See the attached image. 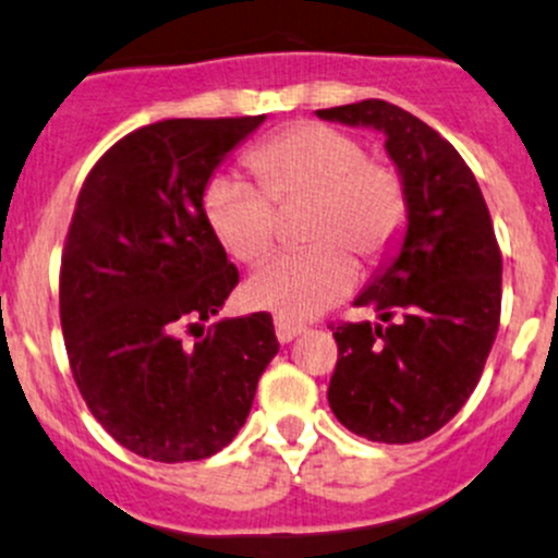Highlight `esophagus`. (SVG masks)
<instances>
[{"mask_svg": "<svg viewBox=\"0 0 558 558\" xmlns=\"http://www.w3.org/2000/svg\"><path fill=\"white\" fill-rule=\"evenodd\" d=\"M275 333H278L280 342H294L296 337H302V333H307V326L299 324V320H291V318H275Z\"/></svg>", "mask_w": 558, "mask_h": 558, "instance_id": "obj_1", "label": "esophagus"}]
</instances>
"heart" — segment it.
<instances>
[{
    "label": "heart",
    "instance_id": "1",
    "mask_svg": "<svg viewBox=\"0 0 558 558\" xmlns=\"http://www.w3.org/2000/svg\"><path fill=\"white\" fill-rule=\"evenodd\" d=\"M245 166L259 186L219 173L203 190L205 221L232 259L262 262L280 238L278 208L310 201L302 230L313 245L264 264L245 286L254 307L280 318H310L348 296L357 280L353 251L379 259L407 225L401 171L328 122L283 128L254 146Z\"/></svg>",
    "mask_w": 558,
    "mask_h": 558
}]
</instances>
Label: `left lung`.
I'll list each match as a JSON object with an SVG mask.
<instances>
[{
    "label": "left lung",
    "mask_w": 558,
    "mask_h": 558,
    "mask_svg": "<svg viewBox=\"0 0 558 558\" xmlns=\"http://www.w3.org/2000/svg\"><path fill=\"white\" fill-rule=\"evenodd\" d=\"M318 117L383 131L409 195L401 251L355 299L386 326H328L339 348L328 407L368 441H422L476 390L500 326L502 254L489 208L460 151L396 104L366 98Z\"/></svg>",
    "instance_id": "obj_1"
}]
</instances>
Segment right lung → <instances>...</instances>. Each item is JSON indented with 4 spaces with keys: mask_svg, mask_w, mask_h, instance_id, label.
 Returning a JSON list of instances; mask_svg holds the SVG:
<instances>
[{
    "mask_svg": "<svg viewBox=\"0 0 558 558\" xmlns=\"http://www.w3.org/2000/svg\"><path fill=\"white\" fill-rule=\"evenodd\" d=\"M262 122L138 128L104 151L74 205L58 283L69 368L104 430L146 460L225 449L280 350L267 313L201 326L240 280L205 221L203 190Z\"/></svg>",
    "mask_w": 558,
    "mask_h": 558,
    "instance_id": "add662e5",
    "label": "right lung"
}]
</instances>
